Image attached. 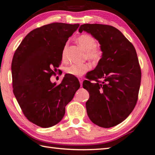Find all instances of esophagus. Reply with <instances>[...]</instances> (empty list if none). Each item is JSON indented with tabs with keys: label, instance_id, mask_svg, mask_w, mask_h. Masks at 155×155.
Wrapping results in <instances>:
<instances>
[{
	"label": "esophagus",
	"instance_id": "1",
	"mask_svg": "<svg viewBox=\"0 0 155 155\" xmlns=\"http://www.w3.org/2000/svg\"><path fill=\"white\" fill-rule=\"evenodd\" d=\"M78 80H79L80 84H81V87H82V85H83V78H82V77H78Z\"/></svg>",
	"mask_w": 155,
	"mask_h": 155
}]
</instances>
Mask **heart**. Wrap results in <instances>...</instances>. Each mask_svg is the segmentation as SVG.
<instances>
[{"label":"heart","instance_id":"1","mask_svg":"<svg viewBox=\"0 0 155 155\" xmlns=\"http://www.w3.org/2000/svg\"><path fill=\"white\" fill-rule=\"evenodd\" d=\"M78 45L86 51V57L93 63H98L104 56V50L101 46L97 45L96 39L92 35L84 34L78 36L77 39ZM68 44H66L62 50V60L66 61L67 59ZM91 69L89 63L81 64H72L66 67L65 72L66 74L73 76H81L85 74Z\"/></svg>","mask_w":155,"mask_h":155}]
</instances>
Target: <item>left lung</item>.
Masks as SVG:
<instances>
[{
    "label": "left lung",
    "instance_id": "1",
    "mask_svg": "<svg viewBox=\"0 0 155 155\" xmlns=\"http://www.w3.org/2000/svg\"><path fill=\"white\" fill-rule=\"evenodd\" d=\"M78 31L91 33L104 50L102 59L83 83L89 93L87 115L100 127H114L126 119L138 101L141 70L137 54L131 42L113 26L87 23Z\"/></svg>",
    "mask_w": 155,
    "mask_h": 155
}]
</instances>
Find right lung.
Instances as JSON below:
<instances>
[{
    "label": "right lung",
    "instance_id": "add662e5",
    "mask_svg": "<svg viewBox=\"0 0 155 155\" xmlns=\"http://www.w3.org/2000/svg\"><path fill=\"white\" fill-rule=\"evenodd\" d=\"M78 27L53 23L38 27L25 36L14 54L13 93L24 116L41 128L62 120L66 105L80 87L77 78L68 74L58 85L50 81L61 63L64 45Z\"/></svg>",
    "mask_w": 155,
    "mask_h": 155
}]
</instances>
